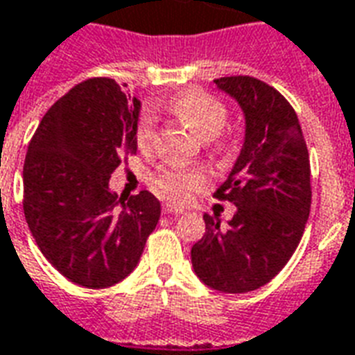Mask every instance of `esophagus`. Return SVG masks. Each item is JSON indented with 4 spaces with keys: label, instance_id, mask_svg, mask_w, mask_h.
I'll use <instances>...</instances> for the list:
<instances>
[{
    "label": "esophagus",
    "instance_id": "1",
    "mask_svg": "<svg viewBox=\"0 0 355 355\" xmlns=\"http://www.w3.org/2000/svg\"><path fill=\"white\" fill-rule=\"evenodd\" d=\"M164 214H175V216H180V214H184V210L182 208L173 207V205H164Z\"/></svg>",
    "mask_w": 355,
    "mask_h": 355
}]
</instances>
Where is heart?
I'll use <instances>...</instances> for the list:
<instances>
[{"instance_id":"b5f03b06","label":"heart","mask_w":355,"mask_h":355,"mask_svg":"<svg viewBox=\"0 0 355 355\" xmlns=\"http://www.w3.org/2000/svg\"><path fill=\"white\" fill-rule=\"evenodd\" d=\"M169 107L201 139L218 137L227 124V107L223 102L201 89L184 91L169 102ZM154 126H156V119L153 112L145 110L139 115L134 132L135 145L145 154L153 150ZM205 184H207V173L199 167L164 166L153 177V188L156 189V193L173 202H184L193 191L205 188Z\"/></svg>"}]
</instances>
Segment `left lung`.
Wrapping results in <instances>:
<instances>
[{
    "mask_svg": "<svg viewBox=\"0 0 355 355\" xmlns=\"http://www.w3.org/2000/svg\"><path fill=\"white\" fill-rule=\"evenodd\" d=\"M214 81L245 117L240 156L214 193L236 205V214L225 229L202 216L207 232L191 248V264L214 291L243 294L274 279L302 240L311 210L309 153L279 91L251 76Z\"/></svg>",
    "mask_w": 355,
    "mask_h": 355,
    "instance_id": "8db88e82",
    "label": "left lung"
}]
</instances>
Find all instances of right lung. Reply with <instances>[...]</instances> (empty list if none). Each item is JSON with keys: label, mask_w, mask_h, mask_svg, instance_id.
Instances as JSON below:
<instances>
[{"label": "right lung", "mask_w": 355, "mask_h": 355, "mask_svg": "<svg viewBox=\"0 0 355 355\" xmlns=\"http://www.w3.org/2000/svg\"><path fill=\"white\" fill-rule=\"evenodd\" d=\"M139 110L115 80L91 78L51 105L27 147V225L51 266L76 285L105 288L132 274L159 220L150 191L124 202L110 189L121 159L137 153Z\"/></svg>", "instance_id": "obj_1"}]
</instances>
